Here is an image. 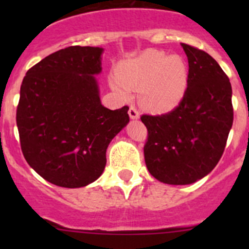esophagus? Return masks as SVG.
<instances>
[{"label": "esophagus", "mask_w": 249, "mask_h": 249, "mask_svg": "<svg viewBox=\"0 0 249 249\" xmlns=\"http://www.w3.org/2000/svg\"><path fill=\"white\" fill-rule=\"evenodd\" d=\"M129 115H130V118H131V119H137V118L140 117V112H139V109L136 108V107L135 106H130V108H129Z\"/></svg>", "instance_id": "34e87169"}]
</instances>
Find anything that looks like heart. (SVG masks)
Segmentation results:
<instances>
[{"mask_svg":"<svg viewBox=\"0 0 249 249\" xmlns=\"http://www.w3.org/2000/svg\"><path fill=\"white\" fill-rule=\"evenodd\" d=\"M113 89L126 97L130 89L141 87V102L154 112L175 108L188 87V67L178 55L166 56L159 50H145L122 62L118 77L110 78Z\"/></svg>","mask_w":249,"mask_h":249,"instance_id":"b5f03b06","label":"heart"}]
</instances>
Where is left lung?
Listing matches in <instances>:
<instances>
[{
    "mask_svg": "<svg viewBox=\"0 0 249 249\" xmlns=\"http://www.w3.org/2000/svg\"><path fill=\"white\" fill-rule=\"evenodd\" d=\"M188 57V88L165 114H142L148 131L143 147L148 171L162 183L190 184L208 175L224 153L232 126L231 84L218 62L182 43Z\"/></svg>",
    "mask_w": 249,
    "mask_h": 249,
    "instance_id": "1",
    "label": "left lung"
}]
</instances>
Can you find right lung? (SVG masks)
I'll return each mask as SVG.
<instances>
[{"instance_id":"obj_1","label":"right lung","mask_w":249,"mask_h":249,"mask_svg":"<svg viewBox=\"0 0 249 249\" xmlns=\"http://www.w3.org/2000/svg\"><path fill=\"white\" fill-rule=\"evenodd\" d=\"M102 48L72 46L48 55L26 72L20 87L17 126L27 164L64 188L96 180L113 137L129 123V107L101 105L94 74Z\"/></svg>"}]
</instances>
